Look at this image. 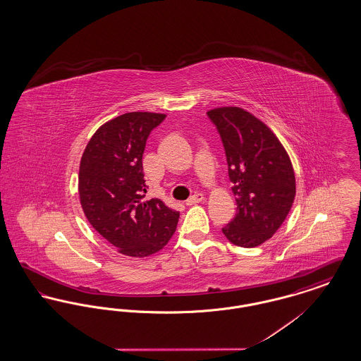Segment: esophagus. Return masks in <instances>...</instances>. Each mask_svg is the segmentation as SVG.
Listing matches in <instances>:
<instances>
[{
    "instance_id": "1",
    "label": "esophagus",
    "mask_w": 361,
    "mask_h": 361,
    "mask_svg": "<svg viewBox=\"0 0 361 361\" xmlns=\"http://www.w3.org/2000/svg\"><path fill=\"white\" fill-rule=\"evenodd\" d=\"M204 199V196H203V193H195V195H192L190 197H189L188 200H187V206H193V204H196V203H200L202 200Z\"/></svg>"
}]
</instances>
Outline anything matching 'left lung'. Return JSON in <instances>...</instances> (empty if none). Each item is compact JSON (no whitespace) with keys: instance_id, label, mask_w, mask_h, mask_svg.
Returning a JSON list of instances; mask_svg holds the SVG:
<instances>
[{"instance_id":"1","label":"left lung","mask_w":361,"mask_h":361,"mask_svg":"<svg viewBox=\"0 0 361 361\" xmlns=\"http://www.w3.org/2000/svg\"><path fill=\"white\" fill-rule=\"evenodd\" d=\"M224 143L237 202L235 218L222 228L242 247L269 240L286 221L295 199L291 161L275 134L238 106L207 112Z\"/></svg>"}]
</instances>
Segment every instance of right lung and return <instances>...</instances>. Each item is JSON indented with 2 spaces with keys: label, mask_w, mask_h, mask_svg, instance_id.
Masks as SVG:
<instances>
[{
  "label": "right lung",
  "mask_w": 361,
  "mask_h": 361,
  "mask_svg": "<svg viewBox=\"0 0 361 361\" xmlns=\"http://www.w3.org/2000/svg\"><path fill=\"white\" fill-rule=\"evenodd\" d=\"M166 115L128 112L102 126L80 164L78 190L89 224L131 257H146L172 238L180 212L159 199L145 200L142 157Z\"/></svg>",
  "instance_id": "1"
}]
</instances>
